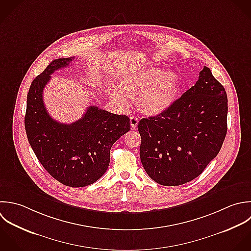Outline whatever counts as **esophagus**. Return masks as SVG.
<instances>
[{"instance_id":"esophagus-1","label":"esophagus","mask_w":251,"mask_h":251,"mask_svg":"<svg viewBox=\"0 0 251 251\" xmlns=\"http://www.w3.org/2000/svg\"><path fill=\"white\" fill-rule=\"evenodd\" d=\"M138 123H139V118L137 116H131L130 117V124H131L132 130H135L137 128Z\"/></svg>"}]
</instances>
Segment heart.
Here are the masks:
<instances>
[{
    "label": "heart",
    "mask_w": 251,
    "mask_h": 251,
    "mask_svg": "<svg viewBox=\"0 0 251 251\" xmlns=\"http://www.w3.org/2000/svg\"><path fill=\"white\" fill-rule=\"evenodd\" d=\"M179 89L177 72L150 66L124 78L121 88L112 87L110 97L121 107H128L132 98L138 96L140 109L146 114L157 115L175 102Z\"/></svg>",
    "instance_id": "heart-1"
}]
</instances>
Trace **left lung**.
Wrapping results in <instances>:
<instances>
[{
    "label": "left lung",
    "instance_id": "8db88e82",
    "mask_svg": "<svg viewBox=\"0 0 251 251\" xmlns=\"http://www.w3.org/2000/svg\"><path fill=\"white\" fill-rule=\"evenodd\" d=\"M227 114L225 88L204 66L196 85L166 111L140 120V157L147 174L171 187L196 179L221 150Z\"/></svg>",
    "mask_w": 251,
    "mask_h": 251
}]
</instances>
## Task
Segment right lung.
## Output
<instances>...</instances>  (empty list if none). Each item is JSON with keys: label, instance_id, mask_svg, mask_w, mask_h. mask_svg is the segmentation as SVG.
<instances>
[{"label": "right lung", "instance_id": "1", "mask_svg": "<svg viewBox=\"0 0 251 251\" xmlns=\"http://www.w3.org/2000/svg\"><path fill=\"white\" fill-rule=\"evenodd\" d=\"M72 59L52 60L33 80L27 94L24 124L28 142L48 173L65 186L80 188L95 183L105 173L110 149L130 131V119L98 106H89L83 117L71 124L50 117L43 101L44 88L50 74Z\"/></svg>", "mask_w": 251, "mask_h": 251}]
</instances>
